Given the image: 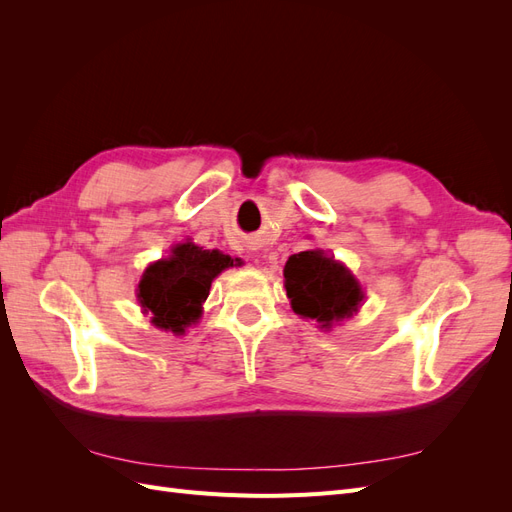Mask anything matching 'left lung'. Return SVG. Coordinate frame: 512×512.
Instances as JSON below:
<instances>
[{
  "label": "left lung",
  "instance_id": "obj_1",
  "mask_svg": "<svg viewBox=\"0 0 512 512\" xmlns=\"http://www.w3.org/2000/svg\"><path fill=\"white\" fill-rule=\"evenodd\" d=\"M284 286L294 314L316 320L320 329L359 312L365 297L356 277L322 250L292 254L284 267Z\"/></svg>",
  "mask_w": 512,
  "mask_h": 512
}]
</instances>
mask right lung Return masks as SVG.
I'll list each match as a JSON object with an SVG mask.
<instances>
[{
  "instance_id": "right-lung-1",
  "label": "right lung",
  "mask_w": 512,
  "mask_h": 512,
  "mask_svg": "<svg viewBox=\"0 0 512 512\" xmlns=\"http://www.w3.org/2000/svg\"><path fill=\"white\" fill-rule=\"evenodd\" d=\"M228 267H235L228 254L203 250L192 241L177 243L168 258L145 269L136 292L138 303L158 329L183 335L203 314L211 282Z\"/></svg>"
}]
</instances>
